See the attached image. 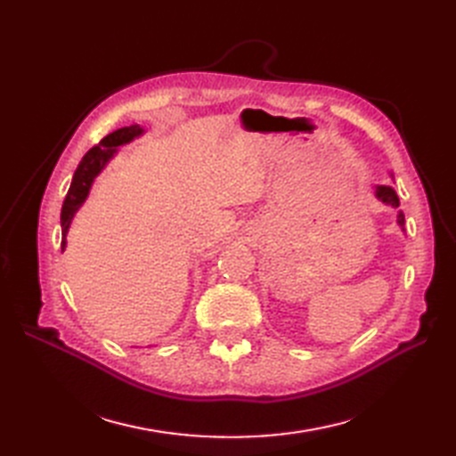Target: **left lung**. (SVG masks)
Segmentation results:
<instances>
[{
    "label": "left lung",
    "instance_id": "8db88e82",
    "mask_svg": "<svg viewBox=\"0 0 456 456\" xmlns=\"http://www.w3.org/2000/svg\"><path fill=\"white\" fill-rule=\"evenodd\" d=\"M392 176V175H390ZM375 198L379 201H382L384 205H390V207H399V198L395 194V190L392 186H386V184H377L375 186ZM397 226L405 230V216L402 211H397Z\"/></svg>",
    "mask_w": 456,
    "mask_h": 456
}]
</instances>
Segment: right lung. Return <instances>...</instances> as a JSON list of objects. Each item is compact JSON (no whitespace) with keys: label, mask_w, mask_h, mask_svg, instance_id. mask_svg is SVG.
I'll return each mask as SVG.
<instances>
[{"label":"right lung","mask_w":456,"mask_h":456,"mask_svg":"<svg viewBox=\"0 0 456 456\" xmlns=\"http://www.w3.org/2000/svg\"><path fill=\"white\" fill-rule=\"evenodd\" d=\"M146 131L142 126H129V127H121L114 133L106 134L104 139L99 142V146H93L84 159L79 161L77 169L74 173L70 190H68L66 200L62 203V211H61V226H62V251L66 249V236L68 230L72 226V220L76 213L84 207L87 201L91 188L94 184V178L99 176L106 165L112 161L118 156V148L126 146L133 142L134 139H139Z\"/></svg>","instance_id":"obj_1"}]
</instances>
